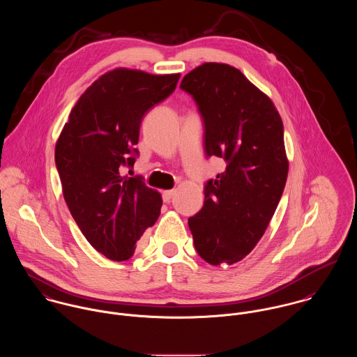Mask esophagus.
<instances>
[{
  "label": "esophagus",
  "instance_id": "1",
  "mask_svg": "<svg viewBox=\"0 0 357 357\" xmlns=\"http://www.w3.org/2000/svg\"><path fill=\"white\" fill-rule=\"evenodd\" d=\"M174 194H176V190H169V191H163V194H162V198H163V202H170L172 201V198L174 197Z\"/></svg>",
  "mask_w": 357,
  "mask_h": 357
}]
</instances>
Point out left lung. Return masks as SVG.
Here are the masks:
<instances>
[{"label": "left lung", "mask_w": 357, "mask_h": 357, "mask_svg": "<svg viewBox=\"0 0 357 357\" xmlns=\"http://www.w3.org/2000/svg\"><path fill=\"white\" fill-rule=\"evenodd\" d=\"M180 86L204 116L207 156L227 162L206 184L202 210L188 218L194 245L206 262L232 265L255 249L283 194V122L269 96L234 66L204 63Z\"/></svg>", "instance_id": "obj_1"}]
</instances>
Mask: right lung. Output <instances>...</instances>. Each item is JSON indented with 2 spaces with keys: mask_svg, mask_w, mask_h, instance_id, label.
<instances>
[{
  "mask_svg": "<svg viewBox=\"0 0 357 357\" xmlns=\"http://www.w3.org/2000/svg\"><path fill=\"white\" fill-rule=\"evenodd\" d=\"M177 74L116 67L100 75L78 99L54 147L64 201L86 241L112 261L132 257L143 232L160 214L162 197L133 166L140 123L153 104L177 85Z\"/></svg>",
  "mask_w": 357,
  "mask_h": 357,
  "instance_id": "1",
  "label": "right lung"
}]
</instances>
